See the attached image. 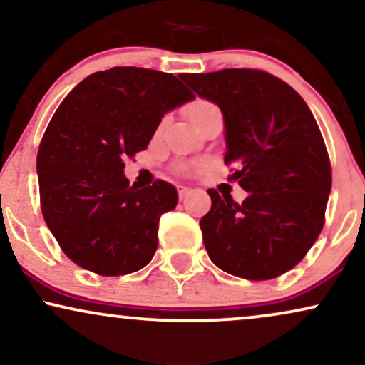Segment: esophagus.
<instances>
[{"instance_id": "34e87169", "label": "esophagus", "mask_w": 365, "mask_h": 365, "mask_svg": "<svg viewBox=\"0 0 365 365\" xmlns=\"http://www.w3.org/2000/svg\"><path fill=\"white\" fill-rule=\"evenodd\" d=\"M188 194H190V188L183 187V185H178V197H180V200L187 199Z\"/></svg>"}]
</instances>
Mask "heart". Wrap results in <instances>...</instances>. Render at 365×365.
<instances>
[{
	"label": "heart",
	"instance_id": "heart-1",
	"mask_svg": "<svg viewBox=\"0 0 365 365\" xmlns=\"http://www.w3.org/2000/svg\"><path fill=\"white\" fill-rule=\"evenodd\" d=\"M216 108H217L216 105L207 102V100H195V102H192L190 105H188V107L185 108V112H187L188 118H190V120L197 125L202 118L207 115L209 112L216 110ZM190 166H192L190 163H180L177 166V171L178 173H187V171L190 170Z\"/></svg>",
	"mask_w": 365,
	"mask_h": 365
}]
</instances>
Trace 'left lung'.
Masks as SVG:
<instances>
[{"label": "left lung", "instance_id": "1", "mask_svg": "<svg viewBox=\"0 0 365 365\" xmlns=\"http://www.w3.org/2000/svg\"><path fill=\"white\" fill-rule=\"evenodd\" d=\"M225 117L230 182L241 204L209 188L200 219L209 258L227 274L269 280L299 263L323 230L331 166L323 135L301 95L257 69L180 74Z\"/></svg>", "mask_w": 365, "mask_h": 365}]
</instances>
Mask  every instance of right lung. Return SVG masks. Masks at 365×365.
Segmentation results:
<instances>
[{
  "instance_id": "add662e5",
  "label": "right lung",
  "mask_w": 365,
  "mask_h": 365,
  "mask_svg": "<svg viewBox=\"0 0 365 365\" xmlns=\"http://www.w3.org/2000/svg\"><path fill=\"white\" fill-rule=\"evenodd\" d=\"M194 98L173 74L125 66L90 74L59 105L38 148V188L46 225L76 265L115 277L151 262L177 188L130 185L124 160Z\"/></svg>"
}]
</instances>
